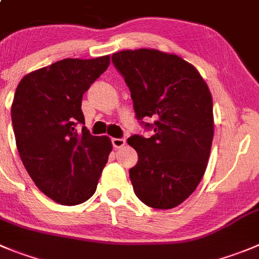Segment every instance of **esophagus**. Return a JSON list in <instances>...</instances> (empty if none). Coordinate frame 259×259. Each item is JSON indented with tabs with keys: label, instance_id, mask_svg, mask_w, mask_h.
Returning <instances> with one entry per match:
<instances>
[{
	"label": "esophagus",
	"instance_id": "34e87169",
	"mask_svg": "<svg viewBox=\"0 0 259 259\" xmlns=\"http://www.w3.org/2000/svg\"><path fill=\"white\" fill-rule=\"evenodd\" d=\"M112 144L114 146V149H120L125 145V140L124 139H113Z\"/></svg>",
	"mask_w": 259,
	"mask_h": 259
}]
</instances>
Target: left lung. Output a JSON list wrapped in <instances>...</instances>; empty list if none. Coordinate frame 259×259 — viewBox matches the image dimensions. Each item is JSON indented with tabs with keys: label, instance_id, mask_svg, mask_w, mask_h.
Masks as SVG:
<instances>
[{
	"label": "left lung",
	"instance_id": "left-lung-1",
	"mask_svg": "<svg viewBox=\"0 0 259 259\" xmlns=\"http://www.w3.org/2000/svg\"><path fill=\"white\" fill-rule=\"evenodd\" d=\"M131 91L136 118L149 139L127 140L139 155L130 169L136 196L159 210L177 207L194 192L207 168L213 139L212 97L194 66L157 49H127L112 56ZM144 117L154 122L146 123Z\"/></svg>",
	"mask_w": 259,
	"mask_h": 259
}]
</instances>
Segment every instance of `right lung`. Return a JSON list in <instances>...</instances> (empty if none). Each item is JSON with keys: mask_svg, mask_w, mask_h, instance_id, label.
Listing matches in <instances>:
<instances>
[{"mask_svg": "<svg viewBox=\"0 0 259 259\" xmlns=\"http://www.w3.org/2000/svg\"><path fill=\"white\" fill-rule=\"evenodd\" d=\"M109 63V56L66 58L24 76L15 91L17 151L35 186L60 205H80L95 193L113 149L108 136L76 130L85 124L82 95Z\"/></svg>", "mask_w": 259, "mask_h": 259, "instance_id": "obj_1", "label": "right lung"}]
</instances>
